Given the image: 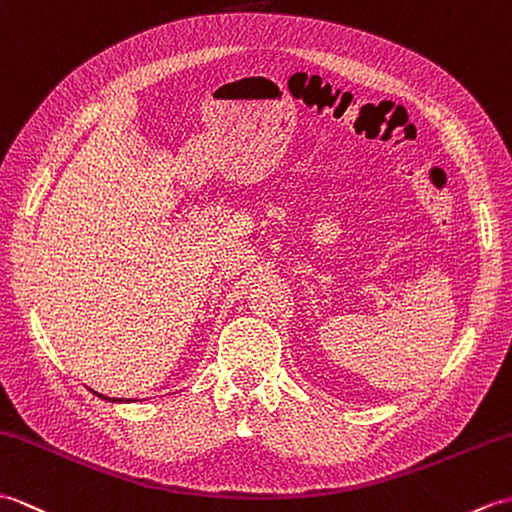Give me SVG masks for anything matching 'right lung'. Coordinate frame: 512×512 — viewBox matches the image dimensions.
<instances>
[{
    "mask_svg": "<svg viewBox=\"0 0 512 512\" xmlns=\"http://www.w3.org/2000/svg\"><path fill=\"white\" fill-rule=\"evenodd\" d=\"M98 396H102V394H98ZM102 399H107V396H102ZM113 401H118V399H113Z\"/></svg>",
    "mask_w": 512,
    "mask_h": 512,
    "instance_id": "1",
    "label": "right lung"
}]
</instances>
